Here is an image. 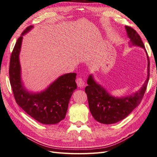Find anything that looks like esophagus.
Instances as JSON below:
<instances>
[{"label":"esophagus","instance_id":"obj_1","mask_svg":"<svg viewBox=\"0 0 157 157\" xmlns=\"http://www.w3.org/2000/svg\"><path fill=\"white\" fill-rule=\"evenodd\" d=\"M76 82H77V86L78 87H83L84 86V81L81 77H78L76 80Z\"/></svg>","mask_w":157,"mask_h":157}]
</instances>
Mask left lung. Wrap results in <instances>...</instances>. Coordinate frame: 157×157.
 <instances>
[{
	"label": "left lung",
	"instance_id": "1",
	"mask_svg": "<svg viewBox=\"0 0 157 157\" xmlns=\"http://www.w3.org/2000/svg\"><path fill=\"white\" fill-rule=\"evenodd\" d=\"M125 28L131 43L145 49L143 41L136 30L127 25ZM145 50L148 60L147 78L139 91L129 96L119 98L111 96L105 89L95 82L92 75L89 76L87 80L88 85L85 88V92L88 97L90 113L95 120L102 124H114L124 119L140 103L145 92L150 74L149 59Z\"/></svg>",
	"mask_w": 157,
	"mask_h": 157
}]
</instances>
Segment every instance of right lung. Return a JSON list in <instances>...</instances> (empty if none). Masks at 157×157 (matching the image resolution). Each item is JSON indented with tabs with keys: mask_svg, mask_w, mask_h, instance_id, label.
Listing matches in <instances>:
<instances>
[{
	"mask_svg": "<svg viewBox=\"0 0 157 157\" xmlns=\"http://www.w3.org/2000/svg\"><path fill=\"white\" fill-rule=\"evenodd\" d=\"M33 27L30 25L21 33L13 49L10 57L9 77L14 98L17 105L28 115L42 124H54L64 119L69 99L77 88V74L67 73L61 76L49 87L40 93L26 91L21 81V67L19 55L23 35Z\"/></svg>",
	"mask_w": 157,
	"mask_h": 157,
	"instance_id": "1",
	"label": "right lung"
}]
</instances>
